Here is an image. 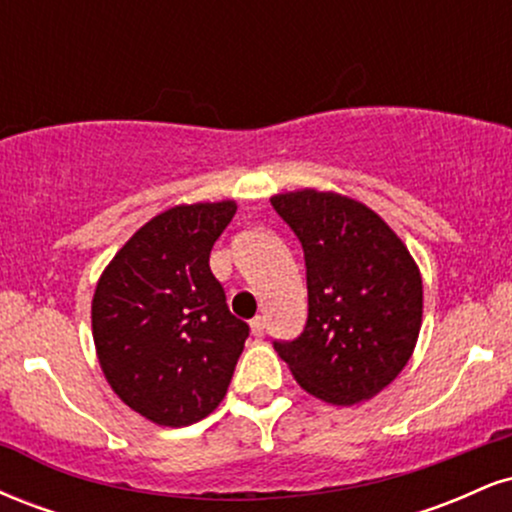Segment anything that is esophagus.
<instances>
[{
  "mask_svg": "<svg viewBox=\"0 0 512 512\" xmlns=\"http://www.w3.org/2000/svg\"><path fill=\"white\" fill-rule=\"evenodd\" d=\"M250 330H252V334H255V337H262V334H264V320H262L260 315L252 317V320H250Z\"/></svg>",
  "mask_w": 512,
  "mask_h": 512,
  "instance_id": "1",
  "label": "esophagus"
}]
</instances>
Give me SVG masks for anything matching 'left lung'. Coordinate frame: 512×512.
Masks as SVG:
<instances>
[{
    "label": "left lung",
    "instance_id": "obj_1",
    "mask_svg": "<svg viewBox=\"0 0 512 512\" xmlns=\"http://www.w3.org/2000/svg\"><path fill=\"white\" fill-rule=\"evenodd\" d=\"M269 202L301 240L308 276L305 330L274 349L308 395L337 407L373 399L414 354L424 317L419 264L358 199L305 187Z\"/></svg>",
    "mask_w": 512,
    "mask_h": 512
}]
</instances>
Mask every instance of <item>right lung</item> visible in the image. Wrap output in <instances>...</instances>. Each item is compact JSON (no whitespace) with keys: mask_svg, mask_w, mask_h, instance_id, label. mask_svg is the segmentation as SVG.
<instances>
[{"mask_svg":"<svg viewBox=\"0 0 512 512\" xmlns=\"http://www.w3.org/2000/svg\"><path fill=\"white\" fill-rule=\"evenodd\" d=\"M233 199L170 207L103 269L91 301L93 344L113 392L158 426H190L226 397L250 327L209 269Z\"/></svg>","mask_w":512,"mask_h":512,"instance_id":"1","label":"right lung"}]
</instances>
